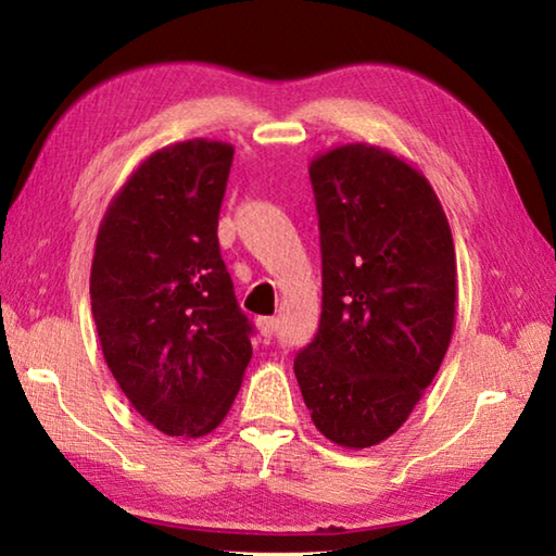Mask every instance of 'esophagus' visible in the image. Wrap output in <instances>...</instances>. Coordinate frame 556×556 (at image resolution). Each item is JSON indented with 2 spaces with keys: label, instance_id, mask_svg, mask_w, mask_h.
Masks as SVG:
<instances>
[{
  "label": "esophagus",
  "instance_id": "obj_1",
  "mask_svg": "<svg viewBox=\"0 0 556 556\" xmlns=\"http://www.w3.org/2000/svg\"><path fill=\"white\" fill-rule=\"evenodd\" d=\"M257 326H260V333L265 336V338H271V336L277 333V318H275V316H265V318H260Z\"/></svg>",
  "mask_w": 556,
  "mask_h": 556
}]
</instances>
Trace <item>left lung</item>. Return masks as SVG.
<instances>
[{
  "label": "left lung",
  "instance_id": "8db88e82",
  "mask_svg": "<svg viewBox=\"0 0 556 556\" xmlns=\"http://www.w3.org/2000/svg\"><path fill=\"white\" fill-rule=\"evenodd\" d=\"M321 321L294 357L316 429L368 448L397 431L441 368L454 333L456 252L434 188L388 149L316 156Z\"/></svg>",
  "mask_w": 556,
  "mask_h": 556
}]
</instances>
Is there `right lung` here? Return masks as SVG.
<instances>
[{
    "label": "right lung",
    "instance_id": "add662e5",
    "mask_svg": "<svg viewBox=\"0 0 556 556\" xmlns=\"http://www.w3.org/2000/svg\"><path fill=\"white\" fill-rule=\"evenodd\" d=\"M235 149L188 139L154 152L100 223L92 318L119 390L168 437L220 425L252 357L218 215Z\"/></svg>",
    "mask_w": 556,
    "mask_h": 556
}]
</instances>
